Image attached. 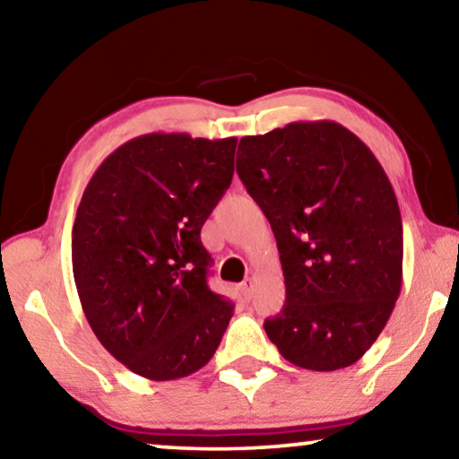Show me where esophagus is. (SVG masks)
<instances>
[{
    "label": "esophagus",
    "mask_w": 459,
    "mask_h": 459,
    "mask_svg": "<svg viewBox=\"0 0 459 459\" xmlns=\"http://www.w3.org/2000/svg\"><path fill=\"white\" fill-rule=\"evenodd\" d=\"M253 284H255V280H253V278H247V280H243L241 286H238V289H241V292H243V297H245V299H249V297H251V292H253Z\"/></svg>",
    "instance_id": "1"
}]
</instances>
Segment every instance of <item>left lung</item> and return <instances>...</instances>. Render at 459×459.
I'll return each mask as SVG.
<instances>
[{
    "instance_id": "1",
    "label": "left lung",
    "mask_w": 459,
    "mask_h": 459,
    "mask_svg": "<svg viewBox=\"0 0 459 459\" xmlns=\"http://www.w3.org/2000/svg\"><path fill=\"white\" fill-rule=\"evenodd\" d=\"M237 173L268 218L286 300L265 333L292 365L357 362L402 289V216L375 154L336 121H295L238 142Z\"/></svg>"
}]
</instances>
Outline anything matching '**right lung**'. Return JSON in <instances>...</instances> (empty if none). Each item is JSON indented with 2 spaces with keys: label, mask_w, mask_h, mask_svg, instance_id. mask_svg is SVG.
I'll return each instance as SVG.
<instances>
[{
  "label": "right lung",
  "mask_w": 459,
  "mask_h": 459,
  "mask_svg": "<svg viewBox=\"0 0 459 459\" xmlns=\"http://www.w3.org/2000/svg\"><path fill=\"white\" fill-rule=\"evenodd\" d=\"M237 138L146 134L102 160L72 230L84 316L129 371L170 381L214 357L235 311L208 289L200 232L235 173Z\"/></svg>",
  "instance_id": "1"
}]
</instances>
